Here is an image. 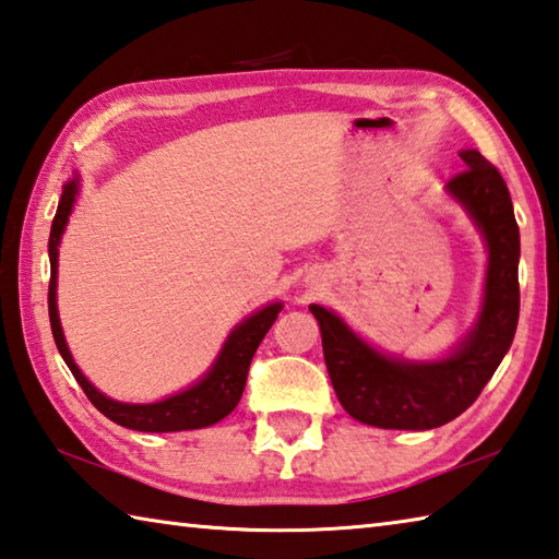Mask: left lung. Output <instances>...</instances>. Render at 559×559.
I'll list each match as a JSON object with an SVG mask.
<instances>
[{
    "mask_svg": "<svg viewBox=\"0 0 559 559\" xmlns=\"http://www.w3.org/2000/svg\"><path fill=\"white\" fill-rule=\"evenodd\" d=\"M466 169L449 192L466 206L488 243L486 298L478 325L461 347L439 362H406L365 345L323 306H310L323 335V355L340 404L353 419L380 429H437L478 400L513 343L520 286V231L513 202L500 177L478 150H463Z\"/></svg>",
    "mask_w": 559,
    "mask_h": 559,
    "instance_id": "obj_1",
    "label": "left lung"
}]
</instances>
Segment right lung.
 Masks as SVG:
<instances>
[{
	"mask_svg": "<svg viewBox=\"0 0 559 559\" xmlns=\"http://www.w3.org/2000/svg\"><path fill=\"white\" fill-rule=\"evenodd\" d=\"M79 192V185L71 179L69 185L61 189L59 210L51 222L49 234V259H51V281H49V320H51V333L56 340V347L63 357V362L69 365L75 382L81 384V390L86 392L91 404L96 406L100 414H106L110 421L120 424V427L135 429V431H185V429H202L212 427V424L222 421L226 414H231L239 404L246 374H249L251 359L257 347L261 345L263 335L269 333L273 320L281 313V302H271L269 308L259 310L257 316L246 318L239 328H234V333L226 340L219 359H216L210 374L202 382L189 386L187 392L167 396L163 402L155 404H122L116 400H108L106 394H100L86 377L81 374L75 367L73 357L66 347L63 330L59 323V310H56V263H59V241L63 234V226L69 222L71 206Z\"/></svg>",
	"mask_w": 559,
	"mask_h": 559,
	"instance_id": "add662e5",
	"label": "right lung"
}]
</instances>
